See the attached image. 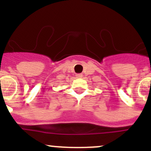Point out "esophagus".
<instances>
[{
  "mask_svg": "<svg viewBox=\"0 0 151 151\" xmlns=\"http://www.w3.org/2000/svg\"><path fill=\"white\" fill-rule=\"evenodd\" d=\"M76 77H77V78H81V77H82V74H76Z\"/></svg>",
  "mask_w": 151,
  "mask_h": 151,
  "instance_id": "esophagus-1",
  "label": "esophagus"
}]
</instances>
